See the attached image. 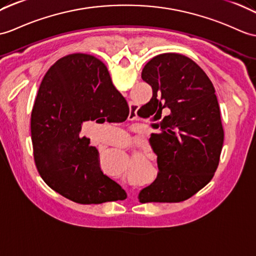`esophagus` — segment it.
I'll use <instances>...</instances> for the list:
<instances>
[{
    "label": "esophagus",
    "mask_w": 256,
    "mask_h": 256,
    "mask_svg": "<svg viewBox=\"0 0 256 256\" xmlns=\"http://www.w3.org/2000/svg\"><path fill=\"white\" fill-rule=\"evenodd\" d=\"M135 116H136V110H135V108H130L128 118H130V120H132V118H135Z\"/></svg>",
    "instance_id": "34e87169"
}]
</instances>
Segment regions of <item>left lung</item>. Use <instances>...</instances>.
<instances>
[{
  "label": "left lung",
  "instance_id": "obj_1",
  "mask_svg": "<svg viewBox=\"0 0 256 256\" xmlns=\"http://www.w3.org/2000/svg\"><path fill=\"white\" fill-rule=\"evenodd\" d=\"M142 78L152 88L150 101L142 108L155 122L150 140L159 172L140 191V202L186 200L212 179L220 159L224 128L215 88L198 64L179 53L152 58Z\"/></svg>",
  "mask_w": 256,
  "mask_h": 256
}]
</instances>
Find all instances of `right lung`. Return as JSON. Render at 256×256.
Masks as SVG:
<instances>
[{"label": "right lung", "mask_w": 256, "mask_h": 256, "mask_svg": "<svg viewBox=\"0 0 256 256\" xmlns=\"http://www.w3.org/2000/svg\"><path fill=\"white\" fill-rule=\"evenodd\" d=\"M126 100L106 65L85 53L61 58L48 70L32 111L36 167L53 191L78 204H101L126 194L100 169L99 152L80 134L85 121H126Z\"/></svg>", "instance_id": "obj_1"}]
</instances>
